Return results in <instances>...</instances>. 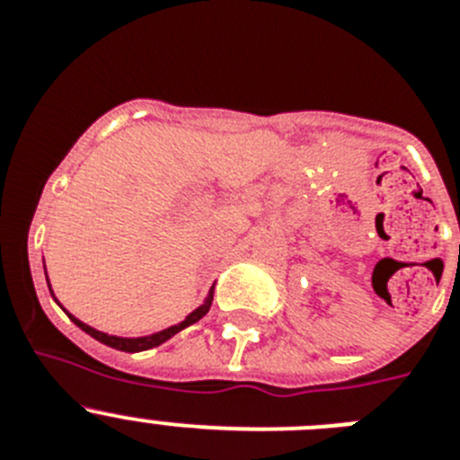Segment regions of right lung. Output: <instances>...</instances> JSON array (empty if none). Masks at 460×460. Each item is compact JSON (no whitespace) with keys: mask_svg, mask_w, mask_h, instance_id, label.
Masks as SVG:
<instances>
[{"mask_svg":"<svg viewBox=\"0 0 460 460\" xmlns=\"http://www.w3.org/2000/svg\"><path fill=\"white\" fill-rule=\"evenodd\" d=\"M46 279H48V274H46ZM48 288H50V283H48ZM50 295H52V288H50ZM52 296H55V295H52ZM55 302H57V299H55ZM211 302H214V288H211L209 295L205 296V302H202L200 306L195 308L193 313H189V315H186V318L181 320L180 324H172V327H168V329H161V332H156V334L137 336V339H126V336H110V334H105V332H99V329L89 327V324H84L83 320H78V318H75V315H71V313H68L66 308H64L59 302H57V304H59V306H62L64 311H66L68 318H71L73 323L78 324V327L83 329L84 334H89V336H92V339L99 341V343L108 345V348H115V350H121V352H142V350H149V348H156V345L165 343V341L172 339L174 334H180L181 329L190 327V324H195L200 318H205L207 311H209V306H211Z\"/></svg>","mask_w":460,"mask_h":460,"instance_id":"1","label":"right lung"}]
</instances>
